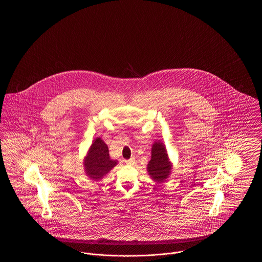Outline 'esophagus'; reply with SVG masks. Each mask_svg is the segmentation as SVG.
<instances>
[{
	"label": "esophagus",
	"instance_id": "1",
	"mask_svg": "<svg viewBox=\"0 0 262 262\" xmlns=\"http://www.w3.org/2000/svg\"><path fill=\"white\" fill-rule=\"evenodd\" d=\"M135 159L134 158H130V159H128V160H125V164H127V165H134L135 164Z\"/></svg>",
	"mask_w": 262,
	"mask_h": 262
}]
</instances>
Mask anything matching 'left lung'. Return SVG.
I'll return each mask as SVG.
<instances>
[{
  "mask_svg": "<svg viewBox=\"0 0 262 262\" xmlns=\"http://www.w3.org/2000/svg\"><path fill=\"white\" fill-rule=\"evenodd\" d=\"M172 171V163L169 161L167 150L162 142H154L151 149V160L147 165V172L151 179L163 183L169 178Z\"/></svg>",
  "mask_w": 262,
  "mask_h": 262,
  "instance_id": "obj_1",
  "label": "left lung"
}]
</instances>
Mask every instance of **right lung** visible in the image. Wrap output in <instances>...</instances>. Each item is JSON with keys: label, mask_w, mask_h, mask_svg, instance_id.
Returning a JSON list of instances; mask_svg holds the SVG:
<instances>
[{"label": "right lung", "mask_w": 262, "mask_h": 262, "mask_svg": "<svg viewBox=\"0 0 262 262\" xmlns=\"http://www.w3.org/2000/svg\"><path fill=\"white\" fill-rule=\"evenodd\" d=\"M117 164V160L110 158L108 146L100 137H97L91 144L83 162L85 173L95 181L108 174Z\"/></svg>", "instance_id": "1"}]
</instances>
